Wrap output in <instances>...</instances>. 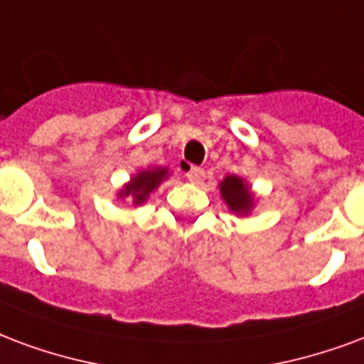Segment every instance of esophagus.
Segmentation results:
<instances>
[{
  "instance_id": "obj_1",
  "label": "esophagus",
  "mask_w": 364,
  "mask_h": 364,
  "mask_svg": "<svg viewBox=\"0 0 364 364\" xmlns=\"http://www.w3.org/2000/svg\"><path fill=\"white\" fill-rule=\"evenodd\" d=\"M187 179H189L193 185H200V183L206 179V173H204L203 168H195V166H191L189 169H187Z\"/></svg>"
}]
</instances>
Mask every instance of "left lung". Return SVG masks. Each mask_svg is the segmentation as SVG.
<instances>
[{
	"label": "left lung",
	"instance_id": "obj_1",
	"mask_svg": "<svg viewBox=\"0 0 364 364\" xmlns=\"http://www.w3.org/2000/svg\"><path fill=\"white\" fill-rule=\"evenodd\" d=\"M220 196L222 200L228 204V208L239 218L249 216L252 208L257 206L258 196L249 185L247 179L239 177V175H225L220 181Z\"/></svg>",
	"mask_w": 364,
	"mask_h": 364
}]
</instances>
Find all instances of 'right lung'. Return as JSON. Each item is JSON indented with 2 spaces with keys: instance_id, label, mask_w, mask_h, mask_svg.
Listing matches in <instances>:
<instances>
[{
  "instance_id": "add662e5",
  "label": "right lung",
  "mask_w": 364,
  "mask_h": 364,
  "mask_svg": "<svg viewBox=\"0 0 364 364\" xmlns=\"http://www.w3.org/2000/svg\"><path fill=\"white\" fill-rule=\"evenodd\" d=\"M169 175H171L169 169L161 168V166L141 169V171L131 175V179L117 191V198L131 200L133 206H142L150 198V195L160 187L161 183L168 179Z\"/></svg>"
}]
</instances>
